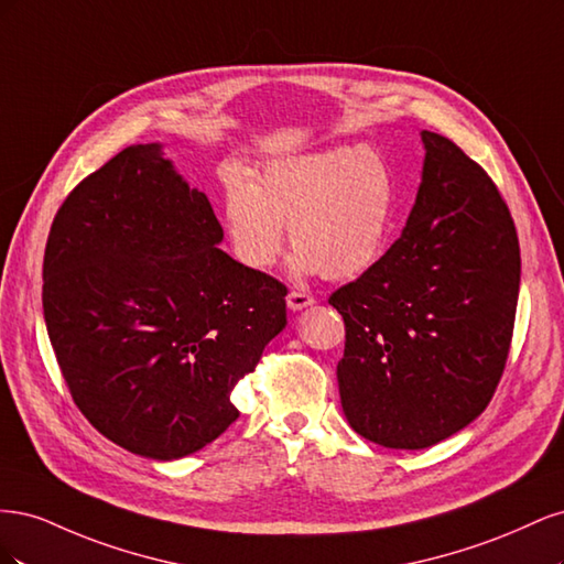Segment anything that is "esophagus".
<instances>
[{"instance_id": "obj_1", "label": "esophagus", "mask_w": 564, "mask_h": 564, "mask_svg": "<svg viewBox=\"0 0 564 564\" xmlns=\"http://www.w3.org/2000/svg\"><path fill=\"white\" fill-rule=\"evenodd\" d=\"M313 303H315V299L308 292H299V289H294V292H289V296H286V305L292 311H303V308H308V305H313Z\"/></svg>"}]
</instances>
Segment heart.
Segmentation results:
<instances>
[{
  "label": "heart",
  "instance_id": "heart-1",
  "mask_svg": "<svg viewBox=\"0 0 564 564\" xmlns=\"http://www.w3.org/2000/svg\"><path fill=\"white\" fill-rule=\"evenodd\" d=\"M395 212L388 162L369 148H332L272 162L256 185L242 174L224 178V220L237 259L253 270L280 261L289 226L305 275H362L386 247Z\"/></svg>",
  "mask_w": 564,
  "mask_h": 564
}]
</instances>
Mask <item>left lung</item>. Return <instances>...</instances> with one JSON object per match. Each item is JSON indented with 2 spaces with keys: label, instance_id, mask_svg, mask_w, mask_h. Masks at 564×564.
<instances>
[{
  "label": "left lung",
  "instance_id": "1",
  "mask_svg": "<svg viewBox=\"0 0 564 564\" xmlns=\"http://www.w3.org/2000/svg\"><path fill=\"white\" fill-rule=\"evenodd\" d=\"M421 139L402 235L329 296L346 324L340 404L355 433L388 449L437 445L485 412L520 292L518 230L497 183L445 135Z\"/></svg>",
  "mask_w": 564,
  "mask_h": 564
}]
</instances>
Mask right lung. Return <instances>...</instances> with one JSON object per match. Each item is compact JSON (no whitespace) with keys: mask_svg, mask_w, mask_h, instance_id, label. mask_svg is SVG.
Wrapping results in <instances>:
<instances>
[{"mask_svg":"<svg viewBox=\"0 0 564 564\" xmlns=\"http://www.w3.org/2000/svg\"><path fill=\"white\" fill-rule=\"evenodd\" d=\"M224 228L160 145H129L65 197L42 305L79 412L148 458L207 447L240 412L235 383L286 324V286L216 245Z\"/></svg>","mask_w":564,"mask_h":564,"instance_id":"add662e5","label":"right lung"}]
</instances>
